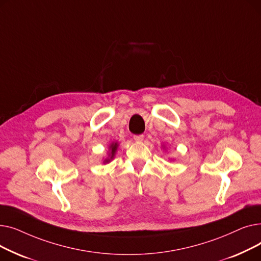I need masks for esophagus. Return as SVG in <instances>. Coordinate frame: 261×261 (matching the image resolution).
Wrapping results in <instances>:
<instances>
[{
    "mask_svg": "<svg viewBox=\"0 0 261 261\" xmlns=\"http://www.w3.org/2000/svg\"><path fill=\"white\" fill-rule=\"evenodd\" d=\"M133 139L135 142H142L144 140V135L143 134H140V135H134Z\"/></svg>",
    "mask_w": 261,
    "mask_h": 261,
    "instance_id": "1",
    "label": "esophagus"
}]
</instances>
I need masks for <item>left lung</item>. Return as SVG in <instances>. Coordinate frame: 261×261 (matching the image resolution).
<instances>
[{
	"mask_svg": "<svg viewBox=\"0 0 261 261\" xmlns=\"http://www.w3.org/2000/svg\"><path fill=\"white\" fill-rule=\"evenodd\" d=\"M163 148H164V146H163Z\"/></svg>",
	"mask_w": 261,
	"mask_h": 261,
	"instance_id": "left-lung-1",
	"label": "left lung"
}]
</instances>
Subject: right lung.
I'll list each match as a JSON object with an SVG mask.
<instances>
[{"instance_id":"1","label":"right lung","mask_w":261,"mask_h":261,"mask_svg":"<svg viewBox=\"0 0 261 261\" xmlns=\"http://www.w3.org/2000/svg\"><path fill=\"white\" fill-rule=\"evenodd\" d=\"M118 146H119L118 142H112L111 144L109 145V148H108V149H109V150H108V156L102 161L103 164H108V163H110V162H111V161L114 159V156H115V154H116V151H117Z\"/></svg>"}]
</instances>
